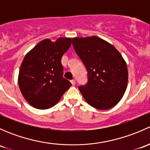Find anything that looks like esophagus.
Listing matches in <instances>:
<instances>
[{
    "label": "esophagus",
    "mask_w": 150,
    "mask_h": 150,
    "mask_svg": "<svg viewBox=\"0 0 150 150\" xmlns=\"http://www.w3.org/2000/svg\"><path fill=\"white\" fill-rule=\"evenodd\" d=\"M71 83H72V86H75V80H72V81H71Z\"/></svg>",
    "instance_id": "obj_1"
}]
</instances>
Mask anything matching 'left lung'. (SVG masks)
Here are the masks:
<instances>
[{"instance_id":"obj_1","label":"left lung","mask_w":150,"mask_h":150,"mask_svg":"<svg viewBox=\"0 0 150 150\" xmlns=\"http://www.w3.org/2000/svg\"><path fill=\"white\" fill-rule=\"evenodd\" d=\"M74 50L87 70V83L78 87L85 100L105 110L122 99L128 84V69L119 51L96 36L72 39Z\"/></svg>"}]
</instances>
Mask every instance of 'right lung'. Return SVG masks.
I'll return each mask as SVG.
<instances>
[{"mask_svg":"<svg viewBox=\"0 0 150 150\" xmlns=\"http://www.w3.org/2000/svg\"><path fill=\"white\" fill-rule=\"evenodd\" d=\"M72 39L59 38L40 41L25 55L19 72L18 83L24 98L33 107H52L72 86L63 78L62 57Z\"/></svg>","mask_w":150,"mask_h":150,"instance_id":"add662e5","label":"right lung"}]
</instances>
